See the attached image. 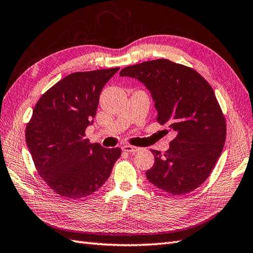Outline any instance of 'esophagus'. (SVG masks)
Returning <instances> with one entry per match:
<instances>
[{
    "label": "esophagus",
    "mask_w": 253,
    "mask_h": 253,
    "mask_svg": "<svg viewBox=\"0 0 253 253\" xmlns=\"http://www.w3.org/2000/svg\"><path fill=\"white\" fill-rule=\"evenodd\" d=\"M123 151H125V153H129V154H134L136 151L140 150V147H136V146H132V145H124L122 147Z\"/></svg>",
    "instance_id": "34e87169"
}]
</instances>
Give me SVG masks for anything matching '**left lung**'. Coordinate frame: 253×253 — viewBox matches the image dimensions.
Segmentation results:
<instances>
[{
	"label": "left lung",
	"mask_w": 253,
	"mask_h": 253,
	"mask_svg": "<svg viewBox=\"0 0 253 253\" xmlns=\"http://www.w3.org/2000/svg\"><path fill=\"white\" fill-rule=\"evenodd\" d=\"M120 75L146 85L158 123L175 133L163 155L151 149L155 163L146 171L148 181L174 196L197 189L212 172L227 134L225 115L210 84L194 69L168 59L129 66Z\"/></svg>",
	"instance_id": "obj_1"
}]
</instances>
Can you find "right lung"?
<instances>
[{"instance_id":"add662e5","label":"right lung","mask_w":253,"mask_h":253,"mask_svg":"<svg viewBox=\"0 0 253 253\" xmlns=\"http://www.w3.org/2000/svg\"><path fill=\"white\" fill-rule=\"evenodd\" d=\"M120 68L75 72L49 88L36 104L25 139L35 168L56 194L67 199L90 196L109 178L122 150L90 144L99 94Z\"/></svg>"}]
</instances>
